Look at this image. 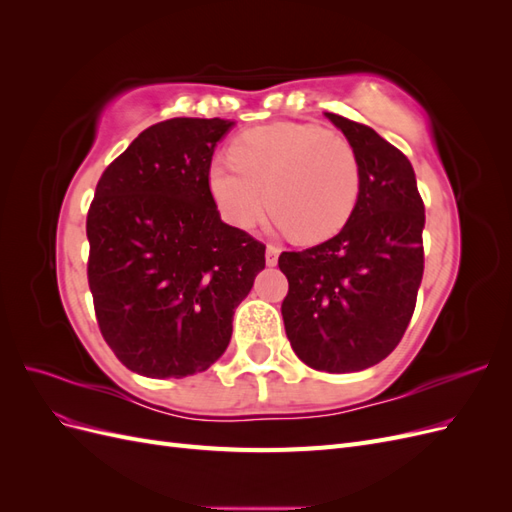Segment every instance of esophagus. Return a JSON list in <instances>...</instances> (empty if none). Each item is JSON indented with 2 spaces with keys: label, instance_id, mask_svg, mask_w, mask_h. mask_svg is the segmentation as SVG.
I'll list each match as a JSON object with an SVG mask.
<instances>
[{
  "label": "esophagus",
  "instance_id": "1",
  "mask_svg": "<svg viewBox=\"0 0 512 512\" xmlns=\"http://www.w3.org/2000/svg\"><path fill=\"white\" fill-rule=\"evenodd\" d=\"M277 256H280V247L269 243V245H267V265H269V267H275V265H277Z\"/></svg>",
  "mask_w": 512,
  "mask_h": 512
}]
</instances>
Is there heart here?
I'll return each mask as SVG.
<instances>
[{"instance_id":"1","label":"heart","mask_w":512,"mask_h":512,"mask_svg":"<svg viewBox=\"0 0 512 512\" xmlns=\"http://www.w3.org/2000/svg\"><path fill=\"white\" fill-rule=\"evenodd\" d=\"M209 188L224 218L252 226L265 207L299 241L342 230L361 190L359 160L344 136L312 123L277 121L243 132L230 158L211 164Z\"/></svg>"}]
</instances>
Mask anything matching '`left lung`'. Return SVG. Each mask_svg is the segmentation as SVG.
<instances>
[{
    "instance_id": "obj_1",
    "label": "left lung",
    "mask_w": 512,
    "mask_h": 512,
    "mask_svg": "<svg viewBox=\"0 0 512 512\" xmlns=\"http://www.w3.org/2000/svg\"><path fill=\"white\" fill-rule=\"evenodd\" d=\"M352 145L361 190L346 226L303 252H282L290 346L318 371L380 363L404 337L423 280L425 205L410 160L363 123L327 113Z\"/></svg>"
}]
</instances>
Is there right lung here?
Listing matches in <instances>:
<instances>
[{
  "mask_svg": "<svg viewBox=\"0 0 512 512\" xmlns=\"http://www.w3.org/2000/svg\"><path fill=\"white\" fill-rule=\"evenodd\" d=\"M228 119L175 117L106 166L87 213V280L104 342L130 371L209 369L235 307L265 269V243L222 222L209 188Z\"/></svg>",
  "mask_w": 512,
  "mask_h": 512,
  "instance_id": "add662e5",
  "label": "right lung"
}]
</instances>
